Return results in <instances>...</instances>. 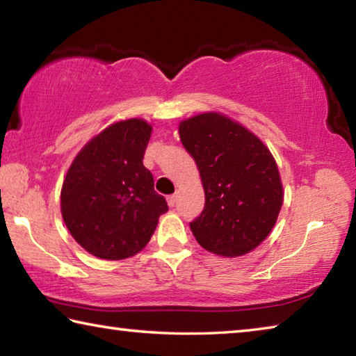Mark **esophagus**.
<instances>
[{"label":"esophagus","instance_id":"34e87169","mask_svg":"<svg viewBox=\"0 0 356 356\" xmlns=\"http://www.w3.org/2000/svg\"><path fill=\"white\" fill-rule=\"evenodd\" d=\"M176 202H177V196H176V195L168 196V206H170V207H174V206H176Z\"/></svg>","mask_w":356,"mask_h":356}]
</instances>
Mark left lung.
I'll list each match as a JSON object with an SVG mask.
<instances>
[{
    "instance_id": "left-lung-1",
    "label": "left lung",
    "mask_w": 356,
    "mask_h": 356,
    "mask_svg": "<svg viewBox=\"0 0 356 356\" xmlns=\"http://www.w3.org/2000/svg\"><path fill=\"white\" fill-rule=\"evenodd\" d=\"M179 135L206 193L202 213L190 222L193 236L216 256L248 254L272 232L284 201L272 152L242 124L215 111L182 120Z\"/></svg>"
}]
</instances>
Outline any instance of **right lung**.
I'll return each instance as SVG.
<instances>
[{"mask_svg": "<svg viewBox=\"0 0 356 356\" xmlns=\"http://www.w3.org/2000/svg\"><path fill=\"white\" fill-rule=\"evenodd\" d=\"M152 125L131 118L108 125L84 144L65 174L61 213L89 254L120 261L149 243L168 210L143 165Z\"/></svg>", "mask_w": 356, "mask_h": 356, "instance_id": "1", "label": "right lung"}]
</instances>
